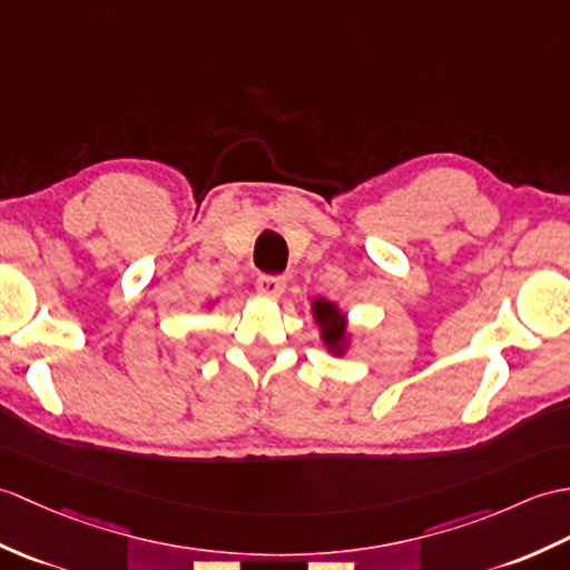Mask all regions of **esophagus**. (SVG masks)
Returning a JSON list of instances; mask_svg holds the SVG:
<instances>
[{
    "label": "esophagus",
    "mask_w": 570,
    "mask_h": 570,
    "mask_svg": "<svg viewBox=\"0 0 570 570\" xmlns=\"http://www.w3.org/2000/svg\"><path fill=\"white\" fill-rule=\"evenodd\" d=\"M286 288L284 276H272V274H262L257 276V291L267 298H279Z\"/></svg>",
    "instance_id": "1"
}]
</instances>
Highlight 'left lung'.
<instances>
[{
	"mask_svg": "<svg viewBox=\"0 0 570 570\" xmlns=\"http://www.w3.org/2000/svg\"><path fill=\"white\" fill-rule=\"evenodd\" d=\"M313 317H315V323L321 325V337L325 342L327 352L345 354V350L350 345L345 313H342L335 303H330L325 298H315L313 301Z\"/></svg>",
	"mask_w": 570,
	"mask_h": 570,
	"instance_id": "1",
	"label": "left lung"
}]
</instances>
